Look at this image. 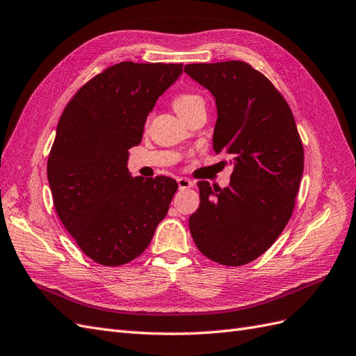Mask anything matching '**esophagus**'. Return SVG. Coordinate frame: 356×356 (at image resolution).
Listing matches in <instances>:
<instances>
[{
  "instance_id": "esophagus-1",
  "label": "esophagus",
  "mask_w": 356,
  "mask_h": 356,
  "mask_svg": "<svg viewBox=\"0 0 356 356\" xmlns=\"http://www.w3.org/2000/svg\"><path fill=\"white\" fill-rule=\"evenodd\" d=\"M177 185H179L180 189H189V188L194 186V181H191L186 177H179L177 179Z\"/></svg>"
}]
</instances>
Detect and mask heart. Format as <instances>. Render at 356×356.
<instances>
[{
	"mask_svg": "<svg viewBox=\"0 0 356 356\" xmlns=\"http://www.w3.org/2000/svg\"><path fill=\"white\" fill-rule=\"evenodd\" d=\"M198 104H204V101L197 94H191V92H184L179 94L175 99H172V107L177 111V115H184L188 110L192 107H195Z\"/></svg>",
	"mask_w": 356,
	"mask_h": 356,
	"instance_id": "b5f03b06",
	"label": "heart"
}]
</instances>
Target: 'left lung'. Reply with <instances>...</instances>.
<instances>
[{
    "instance_id": "obj_1",
    "label": "left lung",
    "mask_w": 356,
    "mask_h": 356,
    "mask_svg": "<svg viewBox=\"0 0 356 356\" xmlns=\"http://www.w3.org/2000/svg\"><path fill=\"white\" fill-rule=\"evenodd\" d=\"M185 73L215 97L213 149L234 162L229 186L198 181L191 236L209 259L245 266L277 240L292 216L304 170L296 119L270 80L243 60L188 64Z\"/></svg>"
}]
</instances>
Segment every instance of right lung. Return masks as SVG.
Wrapping results in <instances>:
<instances>
[{"label":"right lung","instance_id":"right-lung-1","mask_svg":"<svg viewBox=\"0 0 356 356\" xmlns=\"http://www.w3.org/2000/svg\"><path fill=\"white\" fill-rule=\"evenodd\" d=\"M184 64L119 63L80 88L63 111L47 159L54 206L86 257L118 267L140 257L177 181L131 177L128 150Z\"/></svg>","mask_w":356,"mask_h":356}]
</instances>
